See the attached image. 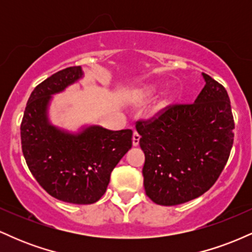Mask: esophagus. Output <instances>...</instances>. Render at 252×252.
<instances>
[{
    "mask_svg": "<svg viewBox=\"0 0 252 252\" xmlns=\"http://www.w3.org/2000/svg\"><path fill=\"white\" fill-rule=\"evenodd\" d=\"M140 134H138L137 131H134V135H132V144H134L135 147L138 146V143H140Z\"/></svg>",
    "mask_w": 252,
    "mask_h": 252,
    "instance_id": "obj_1",
    "label": "esophagus"
}]
</instances>
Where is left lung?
Segmentation results:
<instances>
[{
	"label": "left lung",
	"instance_id": "1",
	"mask_svg": "<svg viewBox=\"0 0 252 252\" xmlns=\"http://www.w3.org/2000/svg\"><path fill=\"white\" fill-rule=\"evenodd\" d=\"M204 89L194 103L169 104L136 129L146 155V194L162 206L198 198L218 180L233 144L230 98L221 84L202 73Z\"/></svg>",
	"mask_w": 252,
	"mask_h": 252
}]
</instances>
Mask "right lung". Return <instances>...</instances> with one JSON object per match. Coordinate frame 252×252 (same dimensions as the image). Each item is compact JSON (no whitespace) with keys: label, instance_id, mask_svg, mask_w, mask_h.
I'll return each mask as SVG.
<instances>
[{"label":"right lung","instance_id":"right-lung-1","mask_svg":"<svg viewBox=\"0 0 252 252\" xmlns=\"http://www.w3.org/2000/svg\"><path fill=\"white\" fill-rule=\"evenodd\" d=\"M82 74L80 66H72L40 83L28 98L20 130L26 163L40 186L58 200L89 205L105 193L112 169L131 148L132 130L94 126L71 135L48 123L52 94Z\"/></svg>","mask_w":252,"mask_h":252}]
</instances>
